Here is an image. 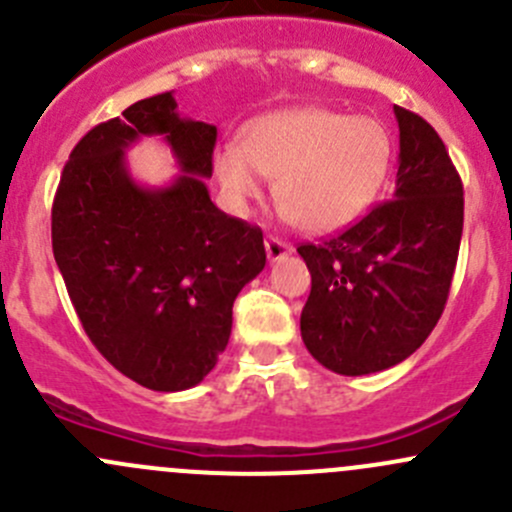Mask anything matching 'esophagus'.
<instances>
[{
  "instance_id": "obj_1",
  "label": "esophagus",
  "mask_w": 512,
  "mask_h": 512,
  "mask_svg": "<svg viewBox=\"0 0 512 512\" xmlns=\"http://www.w3.org/2000/svg\"><path fill=\"white\" fill-rule=\"evenodd\" d=\"M265 250H267V257H270V262H277V260H282V257L292 250V247H289L285 240H280V237L270 235L265 240Z\"/></svg>"
}]
</instances>
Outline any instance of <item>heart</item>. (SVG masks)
I'll list each match as a JSON object with an SVG mask.
<instances>
[{
  "label": "heart",
  "instance_id": "heart-1",
  "mask_svg": "<svg viewBox=\"0 0 512 512\" xmlns=\"http://www.w3.org/2000/svg\"><path fill=\"white\" fill-rule=\"evenodd\" d=\"M391 168V136L371 116L322 106L287 108L255 118L240 143L213 156L227 205L245 213L277 178L285 215L309 232H332L376 200Z\"/></svg>",
  "mask_w": 512,
  "mask_h": 512
}]
</instances>
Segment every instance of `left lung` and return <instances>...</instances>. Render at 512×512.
Instances as JSON below:
<instances>
[{"instance_id":"8db88e82","label":"left lung","mask_w":512,"mask_h":512,"mask_svg":"<svg viewBox=\"0 0 512 512\" xmlns=\"http://www.w3.org/2000/svg\"><path fill=\"white\" fill-rule=\"evenodd\" d=\"M394 198L359 223L297 252L312 275L299 329L304 347L344 376L374 374L411 356L446 307L463 235V183L431 123L394 106Z\"/></svg>"}]
</instances>
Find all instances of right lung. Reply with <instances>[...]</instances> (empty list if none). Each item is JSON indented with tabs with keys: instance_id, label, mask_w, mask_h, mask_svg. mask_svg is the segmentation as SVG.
<instances>
[{
	"instance_id": "1",
	"label": "right lung",
	"mask_w": 512,
	"mask_h": 512,
	"mask_svg": "<svg viewBox=\"0 0 512 512\" xmlns=\"http://www.w3.org/2000/svg\"><path fill=\"white\" fill-rule=\"evenodd\" d=\"M170 91L98 123L71 151L51 208L66 292L103 359L153 391L200 384L225 352L232 302L265 267L257 225L215 208L218 128L178 116ZM163 135L184 173L143 189L122 153Z\"/></svg>"
}]
</instances>
